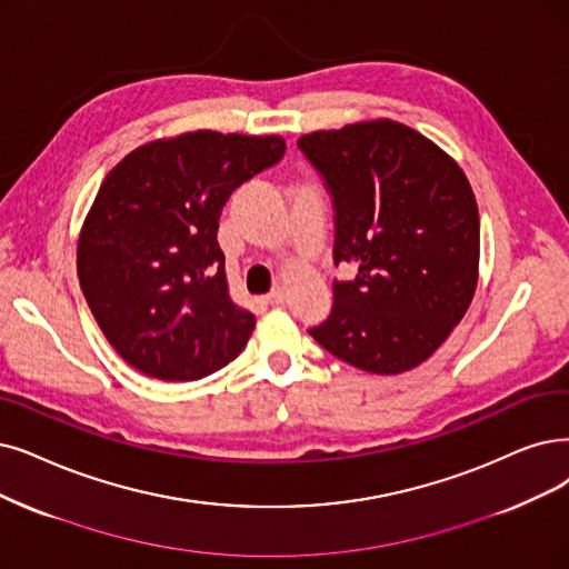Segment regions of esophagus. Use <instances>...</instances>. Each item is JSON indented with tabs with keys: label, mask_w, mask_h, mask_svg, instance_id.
Wrapping results in <instances>:
<instances>
[{
	"label": "esophagus",
	"mask_w": 569,
	"mask_h": 569,
	"mask_svg": "<svg viewBox=\"0 0 569 569\" xmlns=\"http://www.w3.org/2000/svg\"><path fill=\"white\" fill-rule=\"evenodd\" d=\"M284 301V289H272L270 293H268V297H266V303L268 306H280Z\"/></svg>",
	"instance_id": "34e87169"
}]
</instances>
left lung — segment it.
Segmentation results:
<instances>
[{
    "instance_id": "8db88e82",
    "label": "left lung",
    "mask_w": 569,
    "mask_h": 569,
    "mask_svg": "<svg viewBox=\"0 0 569 569\" xmlns=\"http://www.w3.org/2000/svg\"><path fill=\"white\" fill-rule=\"evenodd\" d=\"M333 198V308L308 333L352 367L397 376L460 325L479 282V208L462 168L403 123L378 119L303 134Z\"/></svg>"
}]
</instances>
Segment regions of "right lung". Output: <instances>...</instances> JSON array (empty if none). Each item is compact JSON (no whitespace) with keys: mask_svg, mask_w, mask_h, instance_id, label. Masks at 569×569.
Listing matches in <instances>:
<instances>
[{"mask_svg":"<svg viewBox=\"0 0 569 569\" xmlns=\"http://www.w3.org/2000/svg\"><path fill=\"white\" fill-rule=\"evenodd\" d=\"M284 149L278 134L196 130L138 147L104 177L81 226L77 272L90 312L132 369L198 380L247 346L257 320L229 297L219 217Z\"/></svg>","mask_w":569,"mask_h":569,"instance_id":"obj_1","label":"right lung"}]
</instances>
